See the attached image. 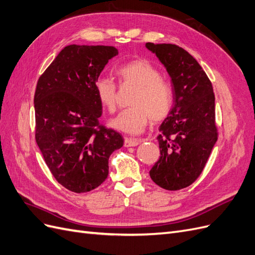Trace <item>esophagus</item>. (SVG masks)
<instances>
[{"instance_id":"34e87169","label":"esophagus","mask_w":255,"mask_h":255,"mask_svg":"<svg viewBox=\"0 0 255 255\" xmlns=\"http://www.w3.org/2000/svg\"><path fill=\"white\" fill-rule=\"evenodd\" d=\"M140 143L139 139H136V138H125V146L126 148H128V146H136Z\"/></svg>"}]
</instances>
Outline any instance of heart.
Here are the masks:
<instances>
[{
    "label": "heart",
    "mask_w": 255,
    "mask_h": 255,
    "mask_svg": "<svg viewBox=\"0 0 255 255\" xmlns=\"http://www.w3.org/2000/svg\"><path fill=\"white\" fill-rule=\"evenodd\" d=\"M120 86L136 87L129 99L128 109L122 111L111 121V126L128 134H139L152 122L165 120L170 114L172 89L156 67L148 60L136 59L116 69ZM95 91L104 109L114 113L117 106V85L109 78H99L95 82Z\"/></svg>",
    "instance_id": "1"
}]
</instances>
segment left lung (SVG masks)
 Masks as SVG:
<instances>
[{
    "mask_svg": "<svg viewBox=\"0 0 255 255\" xmlns=\"http://www.w3.org/2000/svg\"><path fill=\"white\" fill-rule=\"evenodd\" d=\"M172 82L173 106L159 127L160 156L150 170L152 181L167 190L189 186L202 173L218 139L213 85L190 54L171 43H145Z\"/></svg>",
    "mask_w": 255,
    "mask_h": 255,
    "instance_id": "8db88e82",
    "label": "left lung"
}]
</instances>
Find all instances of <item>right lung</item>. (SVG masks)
Masks as SVG:
<instances>
[{
  "label": "right lung",
  "mask_w": 255,
  "mask_h": 255,
  "mask_svg": "<svg viewBox=\"0 0 255 255\" xmlns=\"http://www.w3.org/2000/svg\"><path fill=\"white\" fill-rule=\"evenodd\" d=\"M118 50L107 45H67L37 82L35 138L55 180L82 194L109 175L111 154L123 137L100 123L102 105L95 82Z\"/></svg>",
  "instance_id": "right-lung-1"
}]
</instances>
